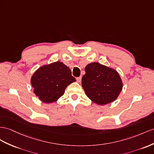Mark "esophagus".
Returning <instances> with one entry per match:
<instances>
[{
    "mask_svg": "<svg viewBox=\"0 0 154 154\" xmlns=\"http://www.w3.org/2000/svg\"><path fill=\"white\" fill-rule=\"evenodd\" d=\"M81 79H82V77H81V76L77 77V81L78 82H81Z\"/></svg>",
    "mask_w": 154,
    "mask_h": 154,
    "instance_id": "esophagus-1",
    "label": "esophagus"
}]
</instances>
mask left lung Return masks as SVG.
<instances>
[{"label": "left lung", "instance_id": "left-lung-1", "mask_svg": "<svg viewBox=\"0 0 154 154\" xmlns=\"http://www.w3.org/2000/svg\"><path fill=\"white\" fill-rule=\"evenodd\" d=\"M82 86L90 100L100 105L115 101L122 91V81L116 70L98 62L85 67Z\"/></svg>", "mask_w": 154, "mask_h": 154}]
</instances>
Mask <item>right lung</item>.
<instances>
[{
	"label": "right lung",
	"mask_w": 154,
	"mask_h": 154,
	"mask_svg": "<svg viewBox=\"0 0 154 154\" xmlns=\"http://www.w3.org/2000/svg\"><path fill=\"white\" fill-rule=\"evenodd\" d=\"M75 81L69 67L58 61L37 69L31 78V84L39 99L49 103L60 98L67 86Z\"/></svg>",
	"instance_id": "obj_1"
}]
</instances>
